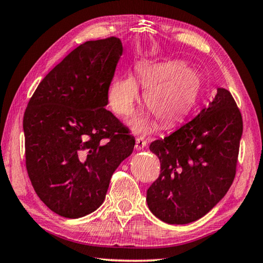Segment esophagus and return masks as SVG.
<instances>
[{
  "instance_id": "1",
  "label": "esophagus",
  "mask_w": 263,
  "mask_h": 263,
  "mask_svg": "<svg viewBox=\"0 0 263 263\" xmlns=\"http://www.w3.org/2000/svg\"><path fill=\"white\" fill-rule=\"evenodd\" d=\"M146 145H147V142H146V140L142 137H139V138H137V139H136V149L137 151L144 149Z\"/></svg>"
}]
</instances>
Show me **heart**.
Wrapping results in <instances>:
<instances>
[{"instance_id": "obj_1", "label": "heart", "mask_w": 263, "mask_h": 263, "mask_svg": "<svg viewBox=\"0 0 263 263\" xmlns=\"http://www.w3.org/2000/svg\"><path fill=\"white\" fill-rule=\"evenodd\" d=\"M136 75L145 89L144 101L160 125L173 126L181 122L193 109L202 88V79L195 69L183 62H140ZM111 109L119 116L132 114L139 100V87L132 75L115 79L109 88ZM136 131L147 130V122L141 117L132 121Z\"/></svg>"}]
</instances>
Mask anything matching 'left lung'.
Wrapping results in <instances>:
<instances>
[{"mask_svg": "<svg viewBox=\"0 0 263 263\" xmlns=\"http://www.w3.org/2000/svg\"><path fill=\"white\" fill-rule=\"evenodd\" d=\"M242 117L229 90L217 95L193 121L149 151L160 160V175L146 201L168 224H189L211 210L228 193L237 172Z\"/></svg>", "mask_w": 263, "mask_h": 263, "instance_id": "1", "label": "left lung"}]
</instances>
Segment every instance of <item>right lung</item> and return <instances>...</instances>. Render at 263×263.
I'll use <instances>...</instances> for the list:
<instances>
[{
  "label": "right lung",
  "mask_w": 263,
  "mask_h": 263,
  "mask_svg": "<svg viewBox=\"0 0 263 263\" xmlns=\"http://www.w3.org/2000/svg\"><path fill=\"white\" fill-rule=\"evenodd\" d=\"M122 53L116 37L81 44L43 79L26 106V171L38 197L59 216L94 212L135 147V137L105 109Z\"/></svg>",
  "instance_id": "obj_1"
}]
</instances>
